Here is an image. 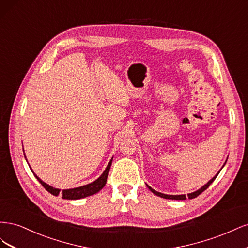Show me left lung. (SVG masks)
Wrapping results in <instances>:
<instances>
[{
	"label": "left lung",
	"mask_w": 248,
	"mask_h": 248,
	"mask_svg": "<svg viewBox=\"0 0 248 248\" xmlns=\"http://www.w3.org/2000/svg\"><path fill=\"white\" fill-rule=\"evenodd\" d=\"M227 160H228V159H227ZM227 160H226V162H227ZM226 162H224V164H226ZM224 164L222 166V168L224 167ZM222 168H221V169H222ZM221 169L219 170V171L217 172V174H216L211 180H210V181H208L204 186H202L200 189H198L197 191H194V192H191V193L187 194V198H188V199H194V198H197L198 196H200V194H201L202 191H205V190L208 188V187L210 186V184H211V183L214 181V180L216 179V177L218 176V174L220 172ZM147 187H148V188H149L150 190H151L154 194H156V196H158V197L163 198V199H169V200H186V196H185V194H177V196H172V194H164V193H161V192H158V191L154 190V189L152 188V187H150L149 185H147Z\"/></svg>",
	"instance_id": "8db88e82"
}]
</instances>
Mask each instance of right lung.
Masks as SVG:
<instances>
[{"instance_id": "obj_1", "label": "right lung", "mask_w": 248, "mask_h": 248, "mask_svg": "<svg viewBox=\"0 0 248 248\" xmlns=\"http://www.w3.org/2000/svg\"><path fill=\"white\" fill-rule=\"evenodd\" d=\"M25 157H26V155H25ZM111 162H112V158L109 160L107 169L104 170V171L102 172L101 176L98 179H96L94 182L86 184V185H82V186H79V187H76V188L63 189L62 191H61V189L55 188V187H52V186L46 184V182H43L42 180L38 176H37L33 170L32 171H33L34 176L36 177V179L38 180V181L41 183V185L44 187V188H46L49 193H51L52 196L58 197L59 194H61L62 199H65V200H79V199H84V198H87V197H90V196H93V194L97 193L103 188L104 185H106V183H107Z\"/></svg>"}]
</instances>
